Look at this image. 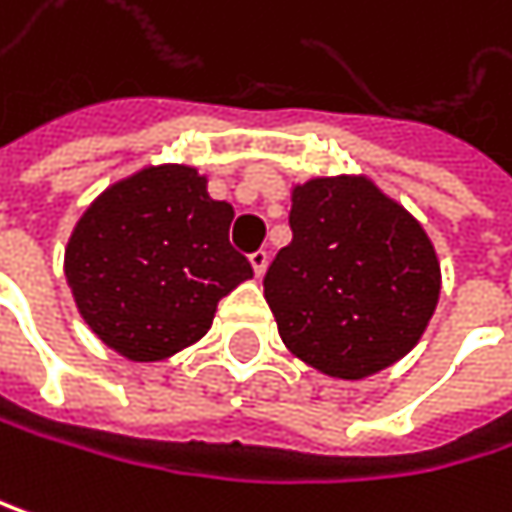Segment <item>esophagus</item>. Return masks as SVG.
Returning <instances> with one entry per match:
<instances>
[{
  "instance_id": "1",
  "label": "esophagus",
  "mask_w": 512,
  "mask_h": 512,
  "mask_svg": "<svg viewBox=\"0 0 512 512\" xmlns=\"http://www.w3.org/2000/svg\"><path fill=\"white\" fill-rule=\"evenodd\" d=\"M248 261H251V270H254V276H264V270H267V261H270V254H267L264 248H258V251H251V254H248Z\"/></svg>"
}]
</instances>
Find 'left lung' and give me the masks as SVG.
Here are the masks:
<instances>
[{
	"instance_id": "8db88e82",
	"label": "left lung",
	"mask_w": 512,
	"mask_h": 512,
	"mask_svg": "<svg viewBox=\"0 0 512 512\" xmlns=\"http://www.w3.org/2000/svg\"><path fill=\"white\" fill-rule=\"evenodd\" d=\"M291 230L264 279L285 348L339 381L399 363L441 297L423 224L369 176L342 173L291 188Z\"/></svg>"
}]
</instances>
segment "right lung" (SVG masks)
<instances>
[{"mask_svg": "<svg viewBox=\"0 0 512 512\" xmlns=\"http://www.w3.org/2000/svg\"><path fill=\"white\" fill-rule=\"evenodd\" d=\"M233 206L188 164H149L107 185L65 245V282L86 327L131 363L200 342L218 300L248 282L230 245Z\"/></svg>", "mask_w": 512, "mask_h": 512, "instance_id": "obj_1", "label": "right lung"}]
</instances>
